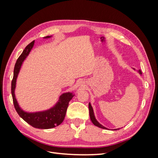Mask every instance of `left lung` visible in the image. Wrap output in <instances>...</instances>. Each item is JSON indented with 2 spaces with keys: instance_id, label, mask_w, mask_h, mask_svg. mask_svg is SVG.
Segmentation results:
<instances>
[{
  "instance_id": "left-lung-1",
  "label": "left lung",
  "mask_w": 158,
  "mask_h": 158,
  "mask_svg": "<svg viewBox=\"0 0 158 158\" xmlns=\"http://www.w3.org/2000/svg\"><path fill=\"white\" fill-rule=\"evenodd\" d=\"M134 70H135V69H133ZM138 73H139L140 74H142V72L140 70H138ZM89 117H90V119L91 121H92V122L93 123L94 125L95 126H97L99 128H103V129H107V128L105 127L104 126H103L102 125H101L97 120L96 118H95V115H94V109H93V107L92 106V105H91L90 103H89ZM119 128H117V129H114V130H118Z\"/></svg>"
}]
</instances>
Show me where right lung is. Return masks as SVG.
<instances>
[{
	"instance_id": "right-lung-1",
	"label": "right lung",
	"mask_w": 158,
	"mask_h": 158,
	"mask_svg": "<svg viewBox=\"0 0 158 158\" xmlns=\"http://www.w3.org/2000/svg\"><path fill=\"white\" fill-rule=\"evenodd\" d=\"M51 36L44 37V39H49ZM35 41H33L29 45H27L25 49L23 51L21 55L16 60L14 69V76L12 81L11 92L14 102V106L18 114L26 123L33 127L41 129H49L58 126L63 123L65 117L69 102L72 99L74 94L73 92H66L61 94L58 102L52 107L41 111L27 112L19 106L18 102L15 95V89L16 87V81L20 73L23 61L29 55L30 51L34 45Z\"/></svg>"
}]
</instances>
